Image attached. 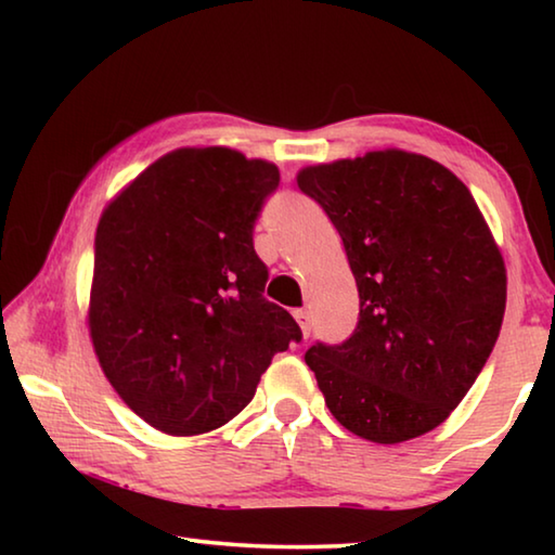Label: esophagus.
<instances>
[{"instance_id": "34e87169", "label": "esophagus", "mask_w": 555, "mask_h": 555, "mask_svg": "<svg viewBox=\"0 0 555 555\" xmlns=\"http://www.w3.org/2000/svg\"><path fill=\"white\" fill-rule=\"evenodd\" d=\"M294 318H296V323L300 325V333H304V337L311 335V313L304 311V308H296Z\"/></svg>"}]
</instances>
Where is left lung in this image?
I'll list each match as a JSON object with an SVG mask.
<instances>
[{
	"instance_id": "obj_1",
	"label": "left lung",
	"mask_w": 555,
	"mask_h": 555,
	"mask_svg": "<svg viewBox=\"0 0 555 555\" xmlns=\"http://www.w3.org/2000/svg\"><path fill=\"white\" fill-rule=\"evenodd\" d=\"M298 188L340 232L360 321L306 364L350 434L403 443L443 424L500 337L506 269L467 185L421 154L384 149L308 166Z\"/></svg>"
}]
</instances>
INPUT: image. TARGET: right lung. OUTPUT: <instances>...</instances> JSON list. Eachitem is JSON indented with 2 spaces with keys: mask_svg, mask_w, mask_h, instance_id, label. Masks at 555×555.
<instances>
[{
  "mask_svg": "<svg viewBox=\"0 0 555 555\" xmlns=\"http://www.w3.org/2000/svg\"><path fill=\"white\" fill-rule=\"evenodd\" d=\"M279 168L234 149H176L139 173L95 234L88 325L121 401L168 436L208 434L300 340L264 298L255 222Z\"/></svg>",
  "mask_w": 555,
  "mask_h": 555,
  "instance_id": "obj_1",
  "label": "right lung"
}]
</instances>
